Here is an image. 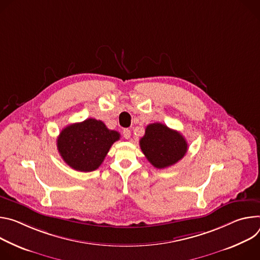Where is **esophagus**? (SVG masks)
I'll use <instances>...</instances> for the list:
<instances>
[{"instance_id":"esophagus-1","label":"esophagus","mask_w":260,"mask_h":260,"mask_svg":"<svg viewBox=\"0 0 260 260\" xmlns=\"http://www.w3.org/2000/svg\"><path fill=\"white\" fill-rule=\"evenodd\" d=\"M123 136H124V138L129 139V138H130V136H131V132H130V130H129V129H124V130H123Z\"/></svg>"}]
</instances>
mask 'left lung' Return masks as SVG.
Listing matches in <instances>:
<instances>
[{
    "label": "left lung",
    "instance_id": "obj_1",
    "mask_svg": "<svg viewBox=\"0 0 260 260\" xmlns=\"http://www.w3.org/2000/svg\"><path fill=\"white\" fill-rule=\"evenodd\" d=\"M139 146L148 161L159 169L176 164L188 150V143L184 136L161 123L147 126Z\"/></svg>",
    "mask_w": 260,
    "mask_h": 260
}]
</instances>
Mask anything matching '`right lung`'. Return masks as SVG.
<instances>
[{"mask_svg":"<svg viewBox=\"0 0 260 260\" xmlns=\"http://www.w3.org/2000/svg\"><path fill=\"white\" fill-rule=\"evenodd\" d=\"M120 133L109 130L102 121L86 119L65 127L56 139L63 160L77 171L96 170L103 162Z\"/></svg>","mask_w":260,"mask_h":260,"instance_id":"obj_1","label":"right lung"}]
</instances>
